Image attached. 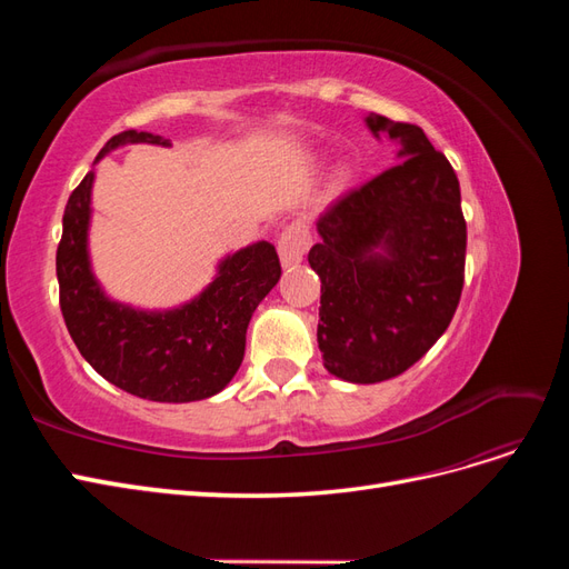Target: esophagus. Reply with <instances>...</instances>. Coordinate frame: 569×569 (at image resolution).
Instances as JSON below:
<instances>
[{"mask_svg": "<svg viewBox=\"0 0 569 569\" xmlns=\"http://www.w3.org/2000/svg\"><path fill=\"white\" fill-rule=\"evenodd\" d=\"M308 247H311V234H308L306 226H301V222H291V226H287L278 239V253H280L282 268L299 266L303 261V253Z\"/></svg>", "mask_w": 569, "mask_h": 569, "instance_id": "34e87169", "label": "esophagus"}]
</instances>
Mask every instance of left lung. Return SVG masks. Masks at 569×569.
I'll list each match as a JSON object with an SVG mask.
<instances>
[{
  "label": "left lung",
  "mask_w": 569,
  "mask_h": 569,
  "mask_svg": "<svg viewBox=\"0 0 569 569\" xmlns=\"http://www.w3.org/2000/svg\"><path fill=\"white\" fill-rule=\"evenodd\" d=\"M366 123L401 144V163L332 203L308 251L322 282V363L353 385L391 380L435 347L460 301L468 244L449 159L418 126L377 113Z\"/></svg>",
  "instance_id": "obj_1"
}]
</instances>
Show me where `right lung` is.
I'll return each instance as SVG.
<instances>
[{"label": "right lung", "mask_w": 569, "mask_h": 569, "mask_svg": "<svg viewBox=\"0 0 569 569\" xmlns=\"http://www.w3.org/2000/svg\"><path fill=\"white\" fill-rule=\"evenodd\" d=\"M126 144L168 147V140L151 132H118L97 161ZM92 182L94 170L68 197L57 249L61 313L78 351L104 380L140 399H209L242 366L249 320L282 274L278 251L270 242H256L226 256L213 282L170 311L118 303L104 295L90 266Z\"/></svg>", "instance_id": "1"}]
</instances>
